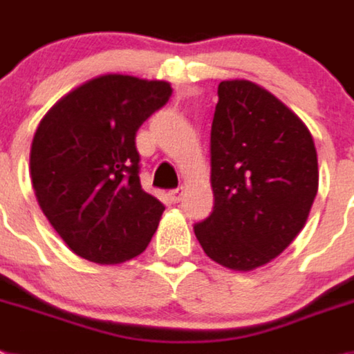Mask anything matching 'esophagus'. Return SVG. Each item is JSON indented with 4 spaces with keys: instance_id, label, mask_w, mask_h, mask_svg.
<instances>
[{
    "instance_id": "obj_1",
    "label": "esophagus",
    "mask_w": 354,
    "mask_h": 354,
    "mask_svg": "<svg viewBox=\"0 0 354 354\" xmlns=\"http://www.w3.org/2000/svg\"><path fill=\"white\" fill-rule=\"evenodd\" d=\"M169 199H171V203H180L181 198H183V189H174L169 192Z\"/></svg>"
}]
</instances>
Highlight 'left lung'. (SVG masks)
Instances as JSON below:
<instances>
[{"label": "left lung", "mask_w": 354, "mask_h": 354, "mask_svg": "<svg viewBox=\"0 0 354 354\" xmlns=\"http://www.w3.org/2000/svg\"><path fill=\"white\" fill-rule=\"evenodd\" d=\"M210 135L214 210L194 226L214 262L248 272L305 228L319 189L317 151L296 113L250 80L221 82Z\"/></svg>", "instance_id": "left-lung-1"}]
</instances>
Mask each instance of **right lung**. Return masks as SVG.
<instances>
[{
    "label": "right lung",
    "instance_id": "add662e5",
    "mask_svg": "<svg viewBox=\"0 0 354 354\" xmlns=\"http://www.w3.org/2000/svg\"><path fill=\"white\" fill-rule=\"evenodd\" d=\"M171 84L103 75L48 110L30 149L39 207L69 250L101 266L147 248L164 205L140 185L135 135L171 97Z\"/></svg>",
    "mask_w": 354,
    "mask_h": 354
}]
</instances>
